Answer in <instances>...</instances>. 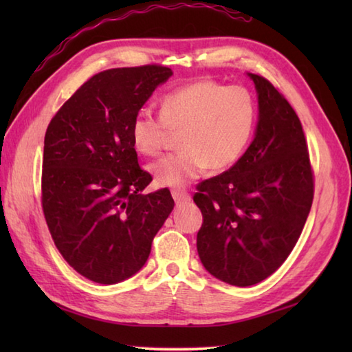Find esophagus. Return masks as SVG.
I'll use <instances>...</instances> for the list:
<instances>
[{
  "instance_id": "1",
  "label": "esophagus",
  "mask_w": 352,
  "mask_h": 352,
  "mask_svg": "<svg viewBox=\"0 0 352 352\" xmlns=\"http://www.w3.org/2000/svg\"><path fill=\"white\" fill-rule=\"evenodd\" d=\"M170 193H172V198H174L177 204H183V203H188V201H190V195L183 189H174Z\"/></svg>"
}]
</instances>
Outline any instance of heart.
<instances>
[{
    "instance_id": "heart-1",
    "label": "heart",
    "mask_w": 352,
    "mask_h": 352,
    "mask_svg": "<svg viewBox=\"0 0 352 352\" xmlns=\"http://www.w3.org/2000/svg\"><path fill=\"white\" fill-rule=\"evenodd\" d=\"M256 121V101L245 87L197 81L164 95L160 116L139 111L131 124V140L139 154L159 155L172 142V133H182V151L149 166L157 184L180 188L207 166H233L248 146Z\"/></svg>"
}]
</instances>
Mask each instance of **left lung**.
<instances>
[{
  "mask_svg": "<svg viewBox=\"0 0 352 352\" xmlns=\"http://www.w3.org/2000/svg\"><path fill=\"white\" fill-rule=\"evenodd\" d=\"M258 94L256 138L222 174L197 186L203 213L201 263L233 286H252L278 269L310 213L315 177L300 118L271 81L250 74Z\"/></svg>",
  "mask_w": 352,
  "mask_h": 352,
  "instance_id": "8db88e82",
  "label": "left lung"
}]
</instances>
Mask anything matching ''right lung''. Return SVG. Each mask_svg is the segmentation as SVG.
<instances>
[{
    "label": "right lung",
    "mask_w": 352,
    "mask_h": 352,
    "mask_svg": "<svg viewBox=\"0 0 352 352\" xmlns=\"http://www.w3.org/2000/svg\"><path fill=\"white\" fill-rule=\"evenodd\" d=\"M172 76L149 63L95 74L58 109L43 140L42 210L62 257L94 283L115 284L145 265L174 208L169 189L139 166L131 124Z\"/></svg>",
    "instance_id": "right-lung-1"
}]
</instances>
